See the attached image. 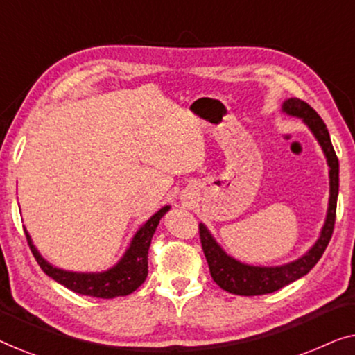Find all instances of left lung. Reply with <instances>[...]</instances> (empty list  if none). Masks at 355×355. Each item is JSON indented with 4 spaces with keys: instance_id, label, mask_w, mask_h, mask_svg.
<instances>
[{
    "instance_id": "obj_1",
    "label": "left lung",
    "mask_w": 355,
    "mask_h": 355,
    "mask_svg": "<svg viewBox=\"0 0 355 355\" xmlns=\"http://www.w3.org/2000/svg\"><path fill=\"white\" fill-rule=\"evenodd\" d=\"M281 111L284 114L293 116L302 121L307 125L310 132L317 140L322 152L327 158L328 164V178H329V198L324 223L320 231L318 239L313 245L300 255L299 259L283 265L263 266V265H250L234 259L227 254L223 247L218 244L210 230L200 223V241L205 259L210 266V275L215 283L221 289L237 295H261L275 293L295 279L302 278L310 270L317 265L322 259L324 249H327L329 239H331L334 220H336V202L339 192V163L334 153L329 132L324 125L323 119L317 114V111L299 98H288L281 105Z\"/></svg>"
}]
</instances>
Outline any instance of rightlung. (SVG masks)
Here are the masks:
<instances>
[{
    "mask_svg": "<svg viewBox=\"0 0 355 355\" xmlns=\"http://www.w3.org/2000/svg\"><path fill=\"white\" fill-rule=\"evenodd\" d=\"M169 208L171 207L164 205L155 215L150 216L135 231L123 257L113 266L103 271H71L58 268L46 259H43L27 231L26 236L32 254L38 261V265H40V268L56 283L66 286L67 289L74 291L77 294L90 295V297H123V295L132 294L147 279L150 242H152V237L159 225V220L166 215Z\"/></svg>",
    "mask_w": 355,
    "mask_h": 355,
    "instance_id": "right-lung-1",
    "label": "right lung"
}]
</instances>
